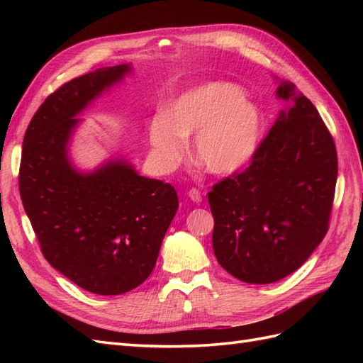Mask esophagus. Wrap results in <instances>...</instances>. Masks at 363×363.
<instances>
[{
	"mask_svg": "<svg viewBox=\"0 0 363 363\" xmlns=\"http://www.w3.org/2000/svg\"><path fill=\"white\" fill-rule=\"evenodd\" d=\"M187 196L191 199V201L194 203H201V199H203V195H201V191H199L198 189H190L189 191H187Z\"/></svg>",
	"mask_w": 363,
	"mask_h": 363,
	"instance_id": "1",
	"label": "esophagus"
}]
</instances>
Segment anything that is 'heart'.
Listing matches in <instances>:
<instances>
[{
  "instance_id": "heart-1",
  "label": "heart",
  "mask_w": 363,
  "mask_h": 363,
  "mask_svg": "<svg viewBox=\"0 0 363 363\" xmlns=\"http://www.w3.org/2000/svg\"><path fill=\"white\" fill-rule=\"evenodd\" d=\"M265 117L260 107L230 82H209L191 89L169 104L165 117L150 123L156 164H179L186 138L194 135L191 154L207 172L226 176L240 172L257 152Z\"/></svg>"
}]
</instances>
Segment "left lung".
Wrapping results in <instances>:
<instances>
[{
    "instance_id": "1",
    "label": "left lung",
    "mask_w": 363,
    "mask_h": 363,
    "mask_svg": "<svg viewBox=\"0 0 363 363\" xmlns=\"http://www.w3.org/2000/svg\"><path fill=\"white\" fill-rule=\"evenodd\" d=\"M295 99L262 138L250 165L212 186V243L218 264L248 284H272L311 257L329 229L338 160L318 111L291 84Z\"/></svg>"
}]
</instances>
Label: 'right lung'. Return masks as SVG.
<instances>
[{"label":"right lung","mask_w":363,"mask_h":363,"mask_svg":"<svg viewBox=\"0 0 363 363\" xmlns=\"http://www.w3.org/2000/svg\"><path fill=\"white\" fill-rule=\"evenodd\" d=\"M126 72L125 64L96 70L54 90L26 129L18 172L43 257L81 289L107 296L146 281L177 211L174 187L138 176L125 162L91 174L68 164L73 117Z\"/></svg>","instance_id":"right-lung-1"}]
</instances>
